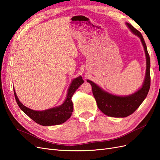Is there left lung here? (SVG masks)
I'll return each instance as SVG.
<instances>
[{"label": "left lung", "instance_id": "obj_1", "mask_svg": "<svg viewBox=\"0 0 160 160\" xmlns=\"http://www.w3.org/2000/svg\"><path fill=\"white\" fill-rule=\"evenodd\" d=\"M126 25L132 32L141 39L146 53V72L142 88L130 95L117 96L103 91L93 81L87 80L92 87V91L98 108L106 115L113 118H125L132 114L146 99L150 88V59L146 44L141 32L129 23L126 22Z\"/></svg>", "mask_w": 160, "mask_h": 160}]
</instances>
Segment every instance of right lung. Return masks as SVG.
I'll list each match as a JSON object with an SVG mask.
<instances>
[{
    "instance_id": "add662e5",
    "label": "right lung",
    "mask_w": 160,
    "mask_h": 160,
    "mask_svg": "<svg viewBox=\"0 0 160 160\" xmlns=\"http://www.w3.org/2000/svg\"><path fill=\"white\" fill-rule=\"evenodd\" d=\"M83 82L84 81L82 79L81 76L72 80L68 89L67 98L63 103L59 107L47 110L35 111L27 108L19 101L16 92L14 89V98H15L18 107L37 123L43 125V126L59 125L65 122L71 116L72 111H73V105L71 101V98L76 90L79 88V86L83 83Z\"/></svg>"
}]
</instances>
